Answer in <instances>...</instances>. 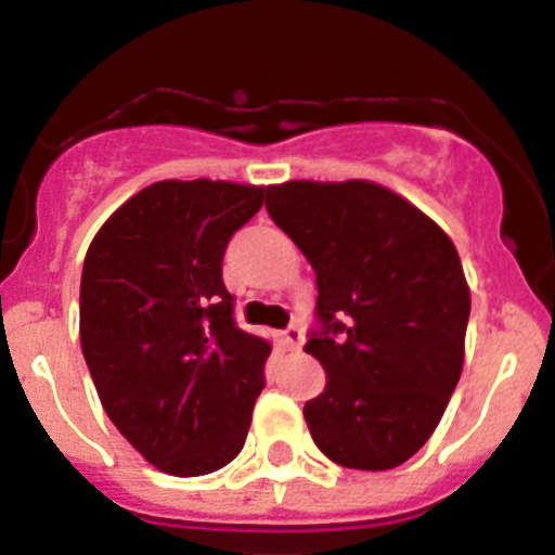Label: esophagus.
Here are the masks:
<instances>
[{
	"instance_id": "34e87169",
	"label": "esophagus",
	"mask_w": 555,
	"mask_h": 555,
	"mask_svg": "<svg viewBox=\"0 0 555 555\" xmlns=\"http://www.w3.org/2000/svg\"><path fill=\"white\" fill-rule=\"evenodd\" d=\"M282 335H284V346H287L291 351H298L301 346H305V332H301V326H296V324L287 326Z\"/></svg>"
}]
</instances>
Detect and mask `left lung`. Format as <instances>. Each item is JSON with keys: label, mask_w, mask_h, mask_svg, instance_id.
I'll return each mask as SVG.
<instances>
[{"label": "left lung", "mask_w": 555, "mask_h": 555, "mask_svg": "<svg viewBox=\"0 0 555 555\" xmlns=\"http://www.w3.org/2000/svg\"><path fill=\"white\" fill-rule=\"evenodd\" d=\"M264 195L315 271L305 351L326 388L305 404L312 441L349 469H393L433 436L464 369L469 287L455 245L371 181H287Z\"/></svg>", "instance_id": "left-lung-1"}]
</instances>
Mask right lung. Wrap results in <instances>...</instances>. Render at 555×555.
I'll use <instances>...</instances> for the list:
<instances>
[{"instance_id": "right-lung-1", "label": "right lung", "mask_w": 555, "mask_h": 555, "mask_svg": "<svg viewBox=\"0 0 555 555\" xmlns=\"http://www.w3.org/2000/svg\"><path fill=\"white\" fill-rule=\"evenodd\" d=\"M262 186L158 181L91 240L80 346L105 413L153 466L195 478L237 457L271 340L234 321L223 254Z\"/></svg>"}]
</instances>
